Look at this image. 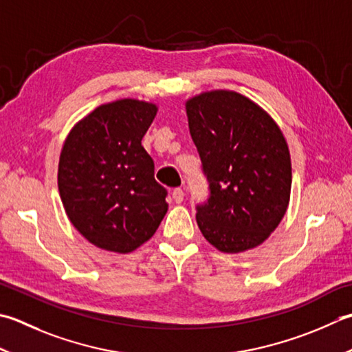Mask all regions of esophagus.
Here are the masks:
<instances>
[{"instance_id": "34e87169", "label": "esophagus", "mask_w": 352, "mask_h": 352, "mask_svg": "<svg viewBox=\"0 0 352 352\" xmlns=\"http://www.w3.org/2000/svg\"><path fill=\"white\" fill-rule=\"evenodd\" d=\"M172 199H174L177 204H180L184 199L183 189H174V192H172Z\"/></svg>"}]
</instances>
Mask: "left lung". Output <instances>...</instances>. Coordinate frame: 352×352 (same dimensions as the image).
Listing matches in <instances>:
<instances>
[{
  "instance_id": "8db88e82",
  "label": "left lung",
  "mask_w": 352,
  "mask_h": 352,
  "mask_svg": "<svg viewBox=\"0 0 352 352\" xmlns=\"http://www.w3.org/2000/svg\"><path fill=\"white\" fill-rule=\"evenodd\" d=\"M186 113L209 183L208 201L197 204L199 230L224 253L263 244L290 201L284 134L263 108L235 91L195 96L186 102Z\"/></svg>"
}]
</instances>
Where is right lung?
Listing matches in <instances>:
<instances>
[{
	"instance_id": "1",
	"label": "right lung",
	"mask_w": 352,
	"mask_h": 352,
	"mask_svg": "<svg viewBox=\"0 0 352 352\" xmlns=\"http://www.w3.org/2000/svg\"><path fill=\"white\" fill-rule=\"evenodd\" d=\"M154 103L122 99L100 105L68 134L58 188L72 224L103 250L129 253L154 235L168 212V190L154 178L142 139Z\"/></svg>"
}]
</instances>
